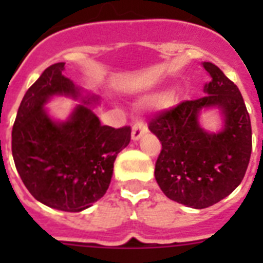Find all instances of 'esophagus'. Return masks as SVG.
<instances>
[{
  "mask_svg": "<svg viewBox=\"0 0 263 263\" xmlns=\"http://www.w3.org/2000/svg\"><path fill=\"white\" fill-rule=\"evenodd\" d=\"M146 132H147V127L142 121H138L132 127V140H139Z\"/></svg>",
  "mask_w": 263,
  "mask_h": 263,
  "instance_id": "1",
  "label": "esophagus"
}]
</instances>
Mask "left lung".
I'll return each mask as SVG.
<instances>
[{"label": "left lung", "instance_id": "8db88e82", "mask_svg": "<svg viewBox=\"0 0 263 263\" xmlns=\"http://www.w3.org/2000/svg\"><path fill=\"white\" fill-rule=\"evenodd\" d=\"M204 97L184 101L152 119L148 129L162 144L154 176L169 199L192 209L213 206L241 183L251 156V121L240 91L212 63ZM218 108L223 127L208 132L200 115Z\"/></svg>", "mask_w": 263, "mask_h": 263}]
</instances>
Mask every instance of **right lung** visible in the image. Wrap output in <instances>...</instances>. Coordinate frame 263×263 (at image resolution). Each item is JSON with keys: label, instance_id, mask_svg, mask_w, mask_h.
Returning a JSON list of instances; mask_svg holds the SVG:
<instances>
[{"label": "right lung", "instance_id": "1", "mask_svg": "<svg viewBox=\"0 0 263 263\" xmlns=\"http://www.w3.org/2000/svg\"><path fill=\"white\" fill-rule=\"evenodd\" d=\"M65 63L46 68L23 97L12 129V156L30 194L41 203L78 213L109 188L117 154L131 140V128L102 125L92 107L99 97L64 76ZM53 96L82 102L67 120H54L44 105Z\"/></svg>", "mask_w": 263, "mask_h": 263}]
</instances>
